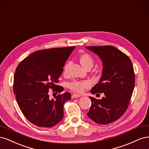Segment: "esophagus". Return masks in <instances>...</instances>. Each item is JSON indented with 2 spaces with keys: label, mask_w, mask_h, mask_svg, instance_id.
I'll return each instance as SVG.
<instances>
[{
  "label": "esophagus",
  "mask_w": 149,
  "mask_h": 149,
  "mask_svg": "<svg viewBox=\"0 0 149 149\" xmlns=\"http://www.w3.org/2000/svg\"><path fill=\"white\" fill-rule=\"evenodd\" d=\"M81 96V95H80V94L74 93L73 94V95H72V98H77V97H79Z\"/></svg>",
  "instance_id": "obj_1"
}]
</instances>
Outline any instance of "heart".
Here are the masks:
<instances>
[{
    "label": "heart",
    "mask_w": 149,
    "mask_h": 149,
    "mask_svg": "<svg viewBox=\"0 0 149 149\" xmlns=\"http://www.w3.org/2000/svg\"><path fill=\"white\" fill-rule=\"evenodd\" d=\"M79 61L81 64L83 65L85 68H88L89 67H91L94 64L93 58L88 53H83L79 56ZM70 62H67L63 67V74L65 75L68 74V68L70 66ZM91 82L88 80H75L68 84V88L76 93H83L86 89L91 86Z\"/></svg>",
    "instance_id": "heart-1"
}]
</instances>
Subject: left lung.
<instances>
[{
  "label": "left lung",
  "instance_id": "8db88e82",
  "mask_svg": "<svg viewBox=\"0 0 149 149\" xmlns=\"http://www.w3.org/2000/svg\"><path fill=\"white\" fill-rule=\"evenodd\" d=\"M86 48L96 53L103 65L101 78L91 93L104 94L101 100L89 96L91 106L87 115L97 124L113 123L127 110L134 91L135 74L132 61L125 53L112 46Z\"/></svg>",
  "mask_w": 149,
  "mask_h": 149
}]
</instances>
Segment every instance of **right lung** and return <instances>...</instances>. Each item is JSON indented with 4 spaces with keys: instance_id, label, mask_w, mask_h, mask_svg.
I'll return each mask as SVG.
<instances>
[{
    "instance_id": "1",
    "label": "right lung",
    "mask_w": 149,
    "mask_h": 149,
    "mask_svg": "<svg viewBox=\"0 0 149 149\" xmlns=\"http://www.w3.org/2000/svg\"><path fill=\"white\" fill-rule=\"evenodd\" d=\"M75 47L37 51L22 60L13 78V93L22 113L30 123L40 127H52L62 120L63 105L71 99L66 92L49 99V90L61 93L56 85L63 66Z\"/></svg>"
}]
</instances>
